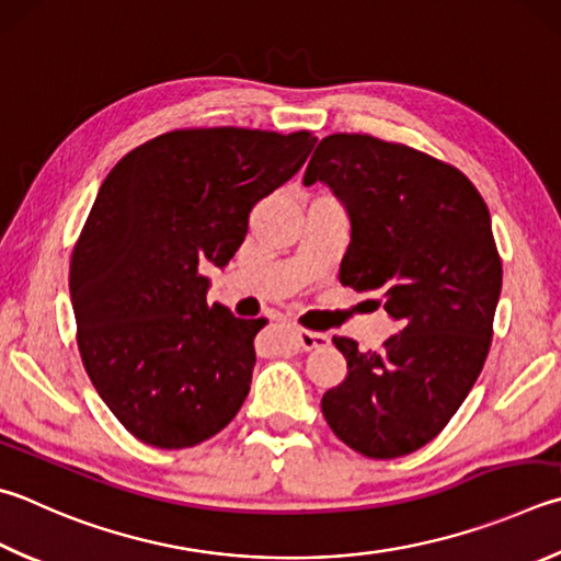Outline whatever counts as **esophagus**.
<instances>
[{
    "instance_id": "1",
    "label": "esophagus",
    "mask_w": 561,
    "mask_h": 561,
    "mask_svg": "<svg viewBox=\"0 0 561 561\" xmlns=\"http://www.w3.org/2000/svg\"><path fill=\"white\" fill-rule=\"evenodd\" d=\"M294 339H297V345L304 351H313V348H323L329 345V335L319 333V331H307V329H297L294 331Z\"/></svg>"
}]
</instances>
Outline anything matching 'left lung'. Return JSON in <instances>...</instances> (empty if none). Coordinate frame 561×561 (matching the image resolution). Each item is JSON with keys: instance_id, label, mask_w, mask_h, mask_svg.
<instances>
[{"instance_id": "left-lung-1", "label": "left lung", "mask_w": 561, "mask_h": 561, "mask_svg": "<svg viewBox=\"0 0 561 561\" xmlns=\"http://www.w3.org/2000/svg\"><path fill=\"white\" fill-rule=\"evenodd\" d=\"M316 181L351 218L341 284L378 294L400 323L380 351L335 335L348 375L321 412L353 451L407 456L449 424L491 351L503 284L491 213L451 164L370 135L323 137L304 174Z\"/></svg>"}]
</instances>
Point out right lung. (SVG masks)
Segmentation results:
<instances>
[{"label": "right lung", "instance_id": "add662e5", "mask_svg": "<svg viewBox=\"0 0 561 561\" xmlns=\"http://www.w3.org/2000/svg\"><path fill=\"white\" fill-rule=\"evenodd\" d=\"M311 131L176 129L110 171L70 257L88 378L119 424L157 449L216 436L250 392L262 319L208 304L201 264L226 267L254 203L311 154Z\"/></svg>", "mask_w": 561, "mask_h": 561}]
</instances>
